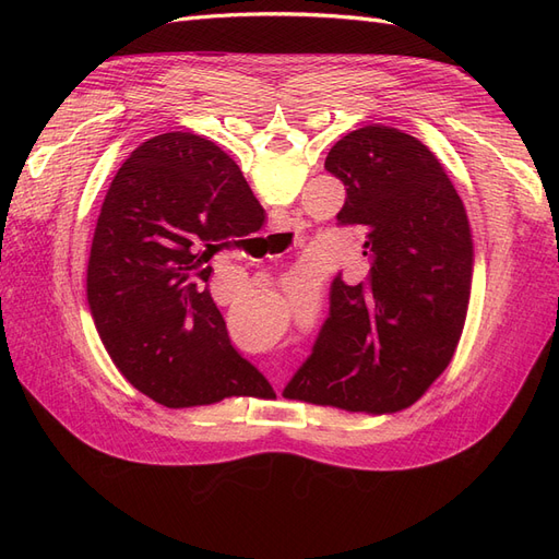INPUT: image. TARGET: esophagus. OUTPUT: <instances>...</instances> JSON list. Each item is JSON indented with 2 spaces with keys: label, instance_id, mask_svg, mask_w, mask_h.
I'll return each mask as SVG.
<instances>
[{
  "label": "esophagus",
  "instance_id": "obj_1",
  "mask_svg": "<svg viewBox=\"0 0 559 559\" xmlns=\"http://www.w3.org/2000/svg\"><path fill=\"white\" fill-rule=\"evenodd\" d=\"M284 226H286V222H284V216H280V218H277V222H273V230H286Z\"/></svg>",
  "mask_w": 559,
  "mask_h": 559
}]
</instances>
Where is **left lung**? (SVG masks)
Listing matches in <instances>:
<instances>
[{
    "label": "left lung",
    "instance_id": "8db88e82",
    "mask_svg": "<svg viewBox=\"0 0 559 559\" xmlns=\"http://www.w3.org/2000/svg\"><path fill=\"white\" fill-rule=\"evenodd\" d=\"M345 183L337 226L364 233L368 273L331 282L329 317L286 399L349 413L408 408L448 368L464 329L473 240L462 198L431 151L366 126L329 151Z\"/></svg>",
    "mask_w": 559,
    "mask_h": 559
}]
</instances>
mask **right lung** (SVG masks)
<instances>
[{
    "label": "right lung",
    "instance_id": "add662e5",
    "mask_svg": "<svg viewBox=\"0 0 559 559\" xmlns=\"http://www.w3.org/2000/svg\"><path fill=\"white\" fill-rule=\"evenodd\" d=\"M261 224L263 207L240 167L198 134H158L116 173L86 292L109 357L142 394L167 408L273 396L235 349L207 289V261Z\"/></svg>",
    "mask_w": 559,
    "mask_h": 559
}]
</instances>
